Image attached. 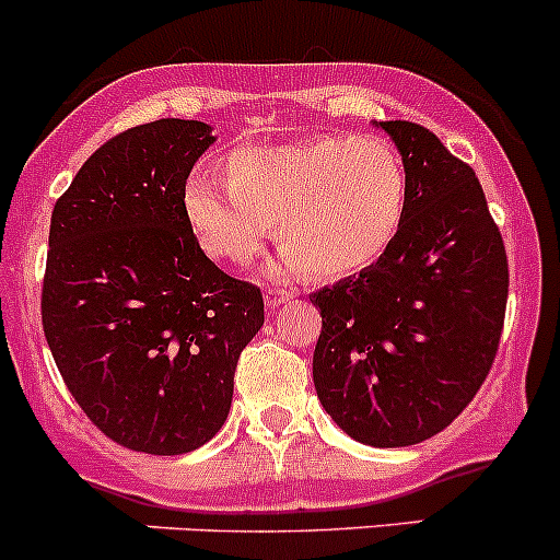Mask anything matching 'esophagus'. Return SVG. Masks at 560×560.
<instances>
[{
    "label": "esophagus",
    "instance_id": "esophagus-1",
    "mask_svg": "<svg viewBox=\"0 0 560 560\" xmlns=\"http://www.w3.org/2000/svg\"><path fill=\"white\" fill-rule=\"evenodd\" d=\"M291 296L293 291H288V288H269V291L264 293V302H267V307H280V304L288 302Z\"/></svg>",
    "mask_w": 560,
    "mask_h": 560
}]
</instances>
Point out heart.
I'll list each match as a JSON object with an SVG mask.
<instances>
[{
  "label": "heart",
  "instance_id": "b5f03b06",
  "mask_svg": "<svg viewBox=\"0 0 560 560\" xmlns=\"http://www.w3.org/2000/svg\"><path fill=\"white\" fill-rule=\"evenodd\" d=\"M223 186L191 177L183 210L207 256L245 267L278 223L293 267L337 280L364 272L394 247L407 218L409 177L385 137H318L280 148H237Z\"/></svg>",
  "mask_w": 560,
  "mask_h": 560
}]
</instances>
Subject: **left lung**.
<instances>
[{
  "instance_id": "8db88e82",
  "label": "left lung",
  "mask_w": 560,
  "mask_h": 560,
  "mask_svg": "<svg viewBox=\"0 0 560 560\" xmlns=\"http://www.w3.org/2000/svg\"><path fill=\"white\" fill-rule=\"evenodd\" d=\"M374 126L405 159L407 218L377 264L310 296L323 318L313 380L345 434L407 447L447 429L486 383L510 269L475 170L425 126Z\"/></svg>"
}]
</instances>
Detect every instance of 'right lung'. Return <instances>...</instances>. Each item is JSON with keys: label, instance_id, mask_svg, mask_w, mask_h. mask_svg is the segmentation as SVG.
<instances>
[{"label": "right lung", "instance_id": "obj_1", "mask_svg": "<svg viewBox=\"0 0 560 560\" xmlns=\"http://www.w3.org/2000/svg\"><path fill=\"white\" fill-rule=\"evenodd\" d=\"M212 142L201 120L135 126L80 166L50 215L45 339L91 423L137 453L210 442L264 326L261 288L221 272L183 210Z\"/></svg>", "mask_w": 560, "mask_h": 560}]
</instances>
